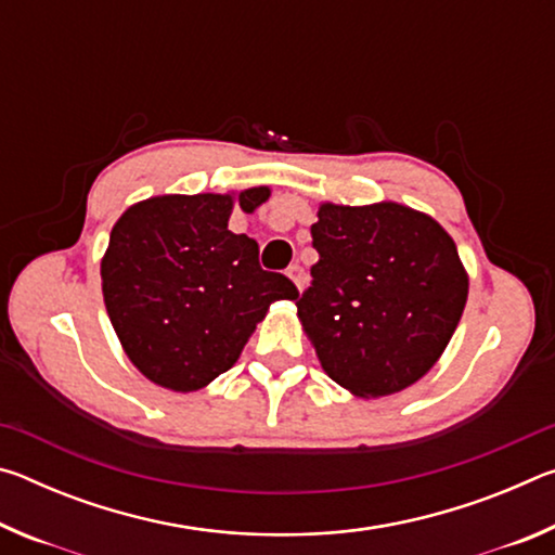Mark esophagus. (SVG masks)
I'll use <instances>...</instances> for the list:
<instances>
[{
	"label": "esophagus",
	"instance_id": "34e87169",
	"mask_svg": "<svg viewBox=\"0 0 555 555\" xmlns=\"http://www.w3.org/2000/svg\"><path fill=\"white\" fill-rule=\"evenodd\" d=\"M286 274H288V279H291V281H294L298 291H304V288H306V271L300 269L298 264H291Z\"/></svg>",
	"mask_w": 555,
	"mask_h": 555
}]
</instances>
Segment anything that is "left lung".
Wrapping results in <instances>:
<instances>
[{"label": "left lung", "instance_id": "obj_1", "mask_svg": "<svg viewBox=\"0 0 555 555\" xmlns=\"http://www.w3.org/2000/svg\"><path fill=\"white\" fill-rule=\"evenodd\" d=\"M300 325L327 377L354 397L411 387L434 367L465 311L467 271L426 212L384 201L318 208Z\"/></svg>", "mask_w": 555, "mask_h": 555}]
</instances>
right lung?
Returning <instances> with one entry per match:
<instances>
[{
    "label": "right lung",
    "mask_w": 555,
    "mask_h": 555,
    "mask_svg": "<svg viewBox=\"0 0 555 555\" xmlns=\"http://www.w3.org/2000/svg\"><path fill=\"white\" fill-rule=\"evenodd\" d=\"M269 188L156 195L131 205L100 264L112 327L131 364L158 387L195 391L228 372L274 300H294L284 274L259 267V244L228 230L234 201L255 212Z\"/></svg>",
    "instance_id": "obj_1"
}]
</instances>
